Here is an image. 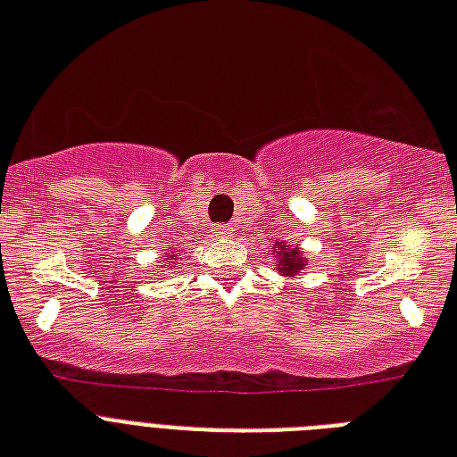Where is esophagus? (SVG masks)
<instances>
[{"mask_svg":"<svg viewBox=\"0 0 457 457\" xmlns=\"http://www.w3.org/2000/svg\"><path fill=\"white\" fill-rule=\"evenodd\" d=\"M217 238H233V236H236V228H233V226H228V224H221V226H217Z\"/></svg>","mask_w":457,"mask_h":457,"instance_id":"obj_1","label":"esophagus"}]
</instances>
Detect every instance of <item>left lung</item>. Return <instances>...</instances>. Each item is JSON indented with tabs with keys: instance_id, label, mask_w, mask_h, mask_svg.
<instances>
[{
	"instance_id": "left-lung-1",
	"label": "left lung",
	"mask_w": 457,
	"mask_h": 457,
	"mask_svg": "<svg viewBox=\"0 0 457 457\" xmlns=\"http://www.w3.org/2000/svg\"><path fill=\"white\" fill-rule=\"evenodd\" d=\"M277 254L281 257V260H278V271H281V274H293V277H295L300 269L305 267V260H303V254H300L298 250H288L286 245H278Z\"/></svg>"
}]
</instances>
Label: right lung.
Returning a JSON list of instances; mask_svg holds the SVG:
<instances>
[{
	"label": "right lung",
	"instance_id": "right-lung-1",
	"mask_svg": "<svg viewBox=\"0 0 457 457\" xmlns=\"http://www.w3.org/2000/svg\"><path fill=\"white\" fill-rule=\"evenodd\" d=\"M171 260H176V254H171Z\"/></svg>",
	"mask_w": 457,
	"mask_h": 457
}]
</instances>
